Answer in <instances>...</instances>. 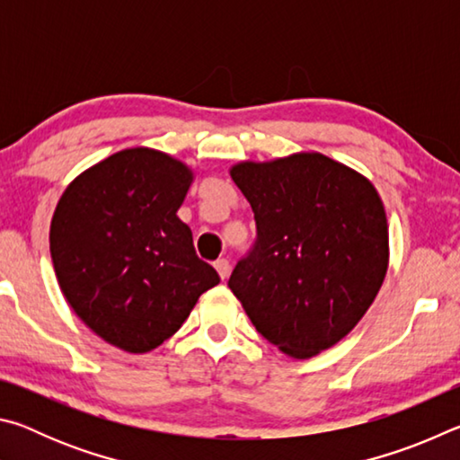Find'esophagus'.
<instances>
[{
    "label": "esophagus",
    "instance_id": "34e87169",
    "mask_svg": "<svg viewBox=\"0 0 460 460\" xmlns=\"http://www.w3.org/2000/svg\"><path fill=\"white\" fill-rule=\"evenodd\" d=\"M215 268H217V271H219V276H221V279H227V276H229V271H231V263H229V260H225V258H219L215 261Z\"/></svg>",
    "mask_w": 460,
    "mask_h": 460
}]
</instances>
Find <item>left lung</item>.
<instances>
[{
  "label": "left lung",
  "mask_w": 460,
  "mask_h": 460,
  "mask_svg": "<svg viewBox=\"0 0 460 460\" xmlns=\"http://www.w3.org/2000/svg\"><path fill=\"white\" fill-rule=\"evenodd\" d=\"M231 178L253 208L255 243L227 286L261 337L308 359L351 332L384 284V202L323 154L241 162Z\"/></svg>",
  "instance_id": "8db88e82"
}]
</instances>
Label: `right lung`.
<instances>
[{
    "mask_svg": "<svg viewBox=\"0 0 460 460\" xmlns=\"http://www.w3.org/2000/svg\"><path fill=\"white\" fill-rule=\"evenodd\" d=\"M192 172L150 147L109 155L68 184L50 225L58 286L76 316L109 345L146 353L221 282L178 219Z\"/></svg>",
    "mask_w": 460,
    "mask_h": 460,
    "instance_id": "1",
    "label": "right lung"
}]
</instances>
